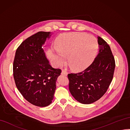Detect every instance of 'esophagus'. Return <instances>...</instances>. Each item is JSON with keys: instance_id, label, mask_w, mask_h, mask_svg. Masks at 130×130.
<instances>
[{"instance_id": "1", "label": "esophagus", "mask_w": 130, "mask_h": 130, "mask_svg": "<svg viewBox=\"0 0 130 130\" xmlns=\"http://www.w3.org/2000/svg\"><path fill=\"white\" fill-rule=\"evenodd\" d=\"M61 74H62V75H64L67 76V74H68V73H67V72L66 71H65V70L63 69L62 71V73H61Z\"/></svg>"}]
</instances>
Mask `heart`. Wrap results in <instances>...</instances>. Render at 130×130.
<instances>
[{"instance_id":"b5f03b06","label":"heart","mask_w":130,"mask_h":130,"mask_svg":"<svg viewBox=\"0 0 130 130\" xmlns=\"http://www.w3.org/2000/svg\"><path fill=\"white\" fill-rule=\"evenodd\" d=\"M56 58L62 65L67 56L68 63L73 70L82 71L92 63L99 48L95 37L81 32H73L61 37L56 42Z\"/></svg>"}]
</instances>
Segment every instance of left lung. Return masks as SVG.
Masks as SVG:
<instances>
[{
	"mask_svg": "<svg viewBox=\"0 0 130 130\" xmlns=\"http://www.w3.org/2000/svg\"><path fill=\"white\" fill-rule=\"evenodd\" d=\"M99 53L84 71L68 74L69 91L83 104H91L102 97L113 80L115 62L107 42L98 37Z\"/></svg>",
	"mask_w": 130,
	"mask_h": 130,
	"instance_id": "left-lung-1",
	"label": "left lung"
}]
</instances>
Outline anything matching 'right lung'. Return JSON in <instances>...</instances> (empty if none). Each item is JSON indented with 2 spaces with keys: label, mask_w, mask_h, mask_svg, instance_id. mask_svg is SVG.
Returning <instances> with one entry per match:
<instances>
[{
  "label": "right lung",
  "mask_w": 130,
  "mask_h": 130,
  "mask_svg": "<svg viewBox=\"0 0 130 130\" xmlns=\"http://www.w3.org/2000/svg\"><path fill=\"white\" fill-rule=\"evenodd\" d=\"M50 34L39 31L23 41L17 48L13 63L17 89L28 102L40 107L51 103L62 72L52 67L42 48Z\"/></svg>",
  "instance_id": "1"
}]
</instances>
